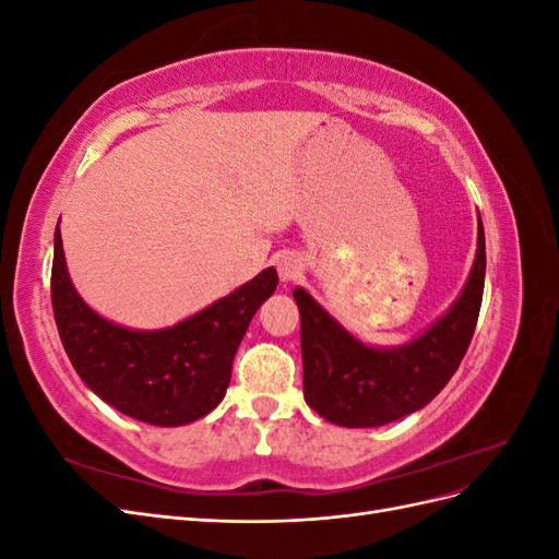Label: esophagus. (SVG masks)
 I'll list each match as a JSON object with an SVG mask.
<instances>
[{"label": "esophagus", "mask_w": 559, "mask_h": 559, "mask_svg": "<svg viewBox=\"0 0 559 559\" xmlns=\"http://www.w3.org/2000/svg\"><path fill=\"white\" fill-rule=\"evenodd\" d=\"M277 273L284 282H292V280L300 277V273H302L300 257H296V253H292V251L282 253V257L277 259Z\"/></svg>", "instance_id": "1"}]
</instances>
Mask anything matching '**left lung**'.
<instances>
[{
	"instance_id": "1",
	"label": "left lung",
	"mask_w": 559,
	"mask_h": 559,
	"mask_svg": "<svg viewBox=\"0 0 559 559\" xmlns=\"http://www.w3.org/2000/svg\"><path fill=\"white\" fill-rule=\"evenodd\" d=\"M485 286V233L462 296L417 341L370 349L331 319L308 292L294 289L300 310L302 394L310 408L341 427H380L411 415L441 392L460 368L478 324Z\"/></svg>"
}]
</instances>
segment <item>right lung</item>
<instances>
[{
  "instance_id": "add662e5",
  "label": "right lung",
  "mask_w": 559,
  "mask_h": 559,
  "mask_svg": "<svg viewBox=\"0 0 559 559\" xmlns=\"http://www.w3.org/2000/svg\"><path fill=\"white\" fill-rule=\"evenodd\" d=\"M275 289L277 270L267 267L173 329L130 331L79 298L56 228L50 302L67 357L99 399L146 425H189L222 403L249 321Z\"/></svg>"
}]
</instances>
